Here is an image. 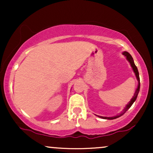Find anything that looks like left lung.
Listing matches in <instances>:
<instances>
[{
    "label": "left lung",
    "instance_id": "1",
    "mask_svg": "<svg viewBox=\"0 0 153 153\" xmlns=\"http://www.w3.org/2000/svg\"><path fill=\"white\" fill-rule=\"evenodd\" d=\"M122 54L124 56V57H126V59H127V61L129 62V64H130L131 68H132L133 72H134V73L135 74V76H136L137 80V81H138L137 87L136 90H135L134 96H133V97L131 98V99L130 100V101H129V102L127 103V106H125V108H124V109H123V111H122V112H121V113H119V114H117L116 116H113V117H101V116L96 115V116H97V117H100V118H101V119H108V120H111V119H114L119 118V117H120L121 116H122L124 113H125L126 111H127L128 109H129V108H130V107L131 106V105L133 104V103H134V101H136L137 98L139 91H140V76H139V72H138L137 68L136 65H135V64H134V59H133L132 57H131V54H129V52H126V51H124V52H122Z\"/></svg>",
    "mask_w": 153,
    "mask_h": 153
}]
</instances>
